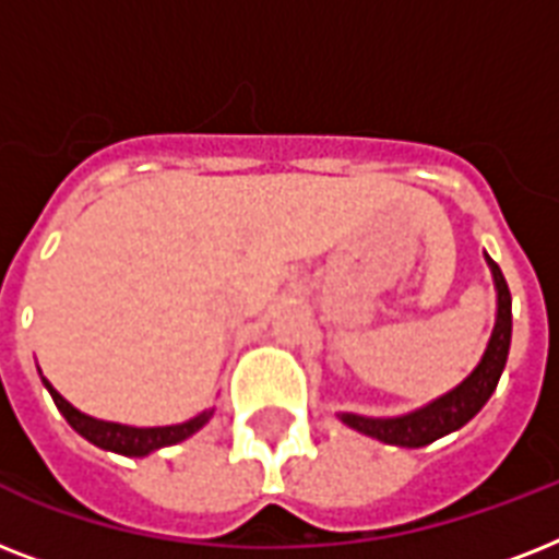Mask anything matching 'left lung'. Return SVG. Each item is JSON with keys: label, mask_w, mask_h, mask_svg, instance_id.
<instances>
[{"label": "left lung", "mask_w": 559, "mask_h": 559, "mask_svg": "<svg viewBox=\"0 0 559 559\" xmlns=\"http://www.w3.org/2000/svg\"><path fill=\"white\" fill-rule=\"evenodd\" d=\"M490 270H493L496 293H499V316H496L493 336H490V345H487L485 357L478 362V368L469 373L467 380L461 382L459 389H452L450 394H443L435 403H429L426 408H417L406 417H389V420H380V417H359V415H342V420L357 429L362 435H371L377 441L391 443V447H426V443L438 441L443 435L455 432L461 426L467 424L469 417L478 415V408L485 406L490 394L499 385V377L504 371V362H508V350H511V289H508V281H504L502 270L496 266V261H490Z\"/></svg>", "instance_id": "1"}]
</instances>
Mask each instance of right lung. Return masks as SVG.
Returning <instances> with one entry per match:
<instances>
[{
  "instance_id": "add662e5",
  "label": "right lung",
  "mask_w": 559,
  "mask_h": 559,
  "mask_svg": "<svg viewBox=\"0 0 559 559\" xmlns=\"http://www.w3.org/2000/svg\"><path fill=\"white\" fill-rule=\"evenodd\" d=\"M43 382H46V389L48 394H51V400H55V406L63 412V417L69 420V426H72L74 432L83 435L86 441H92L95 447H100V450L118 452V455H135V459H139V455H147V452L170 447V443L186 441V438H191L197 429H202V426L209 424L211 417V412H202V415H197L193 420H188V424L156 426V429H135V426L107 424V420H95V417L78 412L69 400L60 397V394L48 385V380Z\"/></svg>"
}]
</instances>
